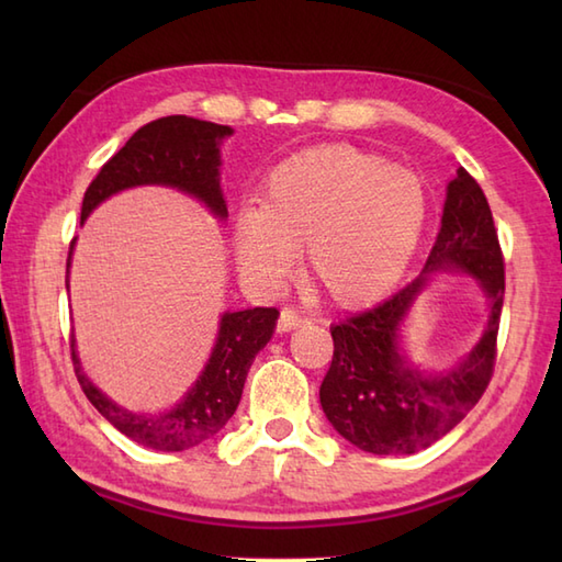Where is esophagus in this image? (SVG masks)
I'll list each match as a JSON object with an SVG mask.
<instances>
[{"label":"esophagus","mask_w":562,"mask_h":562,"mask_svg":"<svg viewBox=\"0 0 562 562\" xmlns=\"http://www.w3.org/2000/svg\"><path fill=\"white\" fill-rule=\"evenodd\" d=\"M304 324H308L306 316H302L300 312H294V308H282L280 318H278V330L288 333V330H294V328H302Z\"/></svg>","instance_id":"esophagus-1"}]
</instances>
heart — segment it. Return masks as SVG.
<instances>
[{"label":"heart","mask_w":562,"mask_h":562,"mask_svg":"<svg viewBox=\"0 0 562 562\" xmlns=\"http://www.w3.org/2000/svg\"><path fill=\"white\" fill-rule=\"evenodd\" d=\"M427 222L420 176L376 154L328 145L274 166L260 207L234 220V254L248 280L272 284L306 244V268L328 300L357 306L391 290Z\"/></svg>","instance_id":"obj_1"}]
</instances>
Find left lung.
<instances>
[{
    "instance_id": "8db88e82",
    "label": "left lung",
    "mask_w": 562,
    "mask_h": 562,
    "mask_svg": "<svg viewBox=\"0 0 562 562\" xmlns=\"http://www.w3.org/2000/svg\"><path fill=\"white\" fill-rule=\"evenodd\" d=\"M437 269L473 273L492 300V316L470 357L447 375H425L397 348L404 314ZM505 296V258L487 198L459 169L447 186L445 214L423 272L391 300L330 326L333 362L321 384L328 423L357 449L423 451L457 427L491 384Z\"/></svg>"
}]
</instances>
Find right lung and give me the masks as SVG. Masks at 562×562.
Returning a JSON list of instances; mask_svg holds the SVG:
<instances>
[{
	"mask_svg": "<svg viewBox=\"0 0 562 562\" xmlns=\"http://www.w3.org/2000/svg\"><path fill=\"white\" fill-rule=\"evenodd\" d=\"M229 125H217L188 115H169L142 125L137 133L101 166L83 193L81 222L97 210L105 198L135 186H169L205 202L220 220L226 217V202L220 186V142L229 137ZM67 256V274L71 248ZM69 282V280H67ZM280 312L274 306H256L244 312H226L220 321L217 342L202 374L181 403L157 415L130 413L91 384L81 372L79 357L71 338V362L81 391L93 408L115 429H121L137 445L157 451H186L214 437L229 423L244 393V381L256 355L272 338L274 321Z\"/></svg>",
	"mask_w": 562,
	"mask_h": 562,
	"instance_id": "right-lung-1",
	"label": "right lung"
}]
</instances>
